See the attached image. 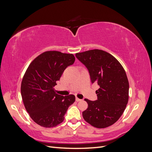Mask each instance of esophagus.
I'll return each instance as SVG.
<instances>
[{
	"instance_id": "1",
	"label": "esophagus",
	"mask_w": 152,
	"mask_h": 152,
	"mask_svg": "<svg viewBox=\"0 0 152 152\" xmlns=\"http://www.w3.org/2000/svg\"><path fill=\"white\" fill-rule=\"evenodd\" d=\"M75 100H76V102H80V101H81L82 99H79V98H77V97H76V98H75Z\"/></svg>"
}]
</instances>
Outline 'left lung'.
Returning <instances> with one entry per match:
<instances>
[{
	"label": "left lung",
	"mask_w": 152,
	"mask_h": 152,
	"mask_svg": "<svg viewBox=\"0 0 152 152\" xmlns=\"http://www.w3.org/2000/svg\"><path fill=\"white\" fill-rule=\"evenodd\" d=\"M76 58L89 71L91 83L97 84L98 99L84 100L88 104L82 112L84 120L97 128H105L121 117L129 99V81L121 64L103 50L77 53Z\"/></svg>",
	"instance_id": "8db88e82"
}]
</instances>
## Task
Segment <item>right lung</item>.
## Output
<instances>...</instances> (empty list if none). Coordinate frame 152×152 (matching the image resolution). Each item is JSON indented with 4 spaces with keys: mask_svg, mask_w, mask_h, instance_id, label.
<instances>
[{
    "mask_svg": "<svg viewBox=\"0 0 152 152\" xmlns=\"http://www.w3.org/2000/svg\"><path fill=\"white\" fill-rule=\"evenodd\" d=\"M75 59L72 54L46 51L27 68L21 82V97L30 117L40 126L53 127L61 124L68 107L74 103V95H59L54 87Z\"/></svg>",
    "mask_w": 152,
    "mask_h": 152,
    "instance_id": "1",
    "label": "right lung"
}]
</instances>
